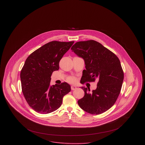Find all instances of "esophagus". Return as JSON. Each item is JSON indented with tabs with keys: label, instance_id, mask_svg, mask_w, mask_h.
<instances>
[{
	"label": "esophagus",
	"instance_id": "1",
	"mask_svg": "<svg viewBox=\"0 0 145 145\" xmlns=\"http://www.w3.org/2000/svg\"><path fill=\"white\" fill-rule=\"evenodd\" d=\"M71 89L72 90H75L76 89V87L75 86H74V85H72L71 86Z\"/></svg>",
	"mask_w": 145,
	"mask_h": 145
}]
</instances>
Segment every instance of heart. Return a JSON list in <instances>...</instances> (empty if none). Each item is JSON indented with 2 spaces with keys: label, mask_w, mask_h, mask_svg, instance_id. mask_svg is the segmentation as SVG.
<instances>
[{
  "label": "heart",
  "mask_w": 145,
  "mask_h": 145,
  "mask_svg": "<svg viewBox=\"0 0 145 145\" xmlns=\"http://www.w3.org/2000/svg\"><path fill=\"white\" fill-rule=\"evenodd\" d=\"M67 82L69 83H74L76 82V79L74 77H69L67 79Z\"/></svg>",
  "instance_id": "heart-1"
}]
</instances>
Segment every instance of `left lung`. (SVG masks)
Here are the masks:
<instances>
[{
  "label": "left lung",
  "mask_w": 145,
  "mask_h": 145,
  "mask_svg": "<svg viewBox=\"0 0 145 145\" xmlns=\"http://www.w3.org/2000/svg\"><path fill=\"white\" fill-rule=\"evenodd\" d=\"M71 50L85 61L80 82H94L97 88L90 93V88L82 87L85 95L78 103L84 111L100 114L116 103L122 86L124 73L118 57L112 51L94 40L76 42Z\"/></svg>",
  "instance_id": "8db88e82"
}]
</instances>
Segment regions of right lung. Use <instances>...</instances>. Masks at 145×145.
I'll use <instances>...</instances> for the list:
<instances>
[{
	"instance_id": "obj_1",
	"label": "right lung",
	"mask_w": 145,
	"mask_h": 145,
	"mask_svg": "<svg viewBox=\"0 0 145 145\" xmlns=\"http://www.w3.org/2000/svg\"><path fill=\"white\" fill-rule=\"evenodd\" d=\"M74 41L50 42L32 52L21 70L22 90L28 105L41 114L51 113L60 107L63 97L71 91L65 82L50 85L54 71Z\"/></svg>"
}]
</instances>
